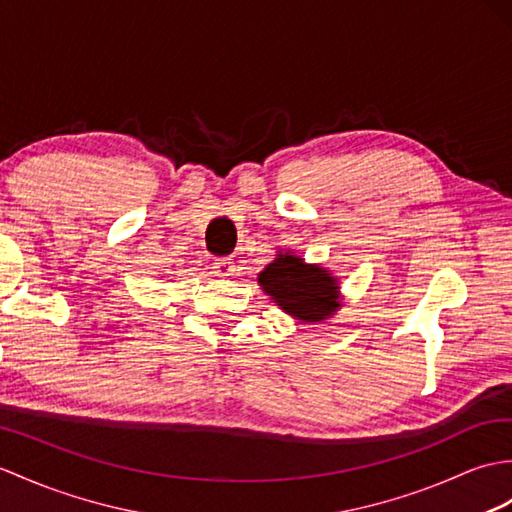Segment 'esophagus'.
<instances>
[{
  "mask_svg": "<svg viewBox=\"0 0 512 512\" xmlns=\"http://www.w3.org/2000/svg\"><path fill=\"white\" fill-rule=\"evenodd\" d=\"M213 275L220 279H231L235 275V261L231 257L216 259V264H213Z\"/></svg>",
  "mask_w": 512,
  "mask_h": 512,
  "instance_id": "obj_1",
  "label": "esophagus"
}]
</instances>
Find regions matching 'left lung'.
Segmentation results:
<instances>
[{"label": "left lung", "mask_w": 512, "mask_h": 512, "mask_svg": "<svg viewBox=\"0 0 512 512\" xmlns=\"http://www.w3.org/2000/svg\"><path fill=\"white\" fill-rule=\"evenodd\" d=\"M257 283L279 310L307 325L323 323L342 307L338 277L292 253L272 259L257 275Z\"/></svg>", "instance_id": "1"}]
</instances>
